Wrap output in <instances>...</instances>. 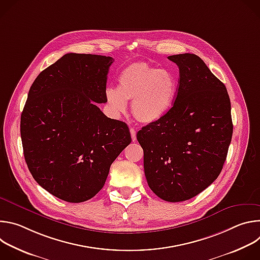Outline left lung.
<instances>
[{"label": "left lung", "mask_w": 260, "mask_h": 260, "mask_svg": "<svg viewBox=\"0 0 260 260\" xmlns=\"http://www.w3.org/2000/svg\"><path fill=\"white\" fill-rule=\"evenodd\" d=\"M111 56L67 53L31 84L20 118L27 168L41 187L69 202L92 199L132 142L126 123L108 118Z\"/></svg>", "instance_id": "1"}]
</instances>
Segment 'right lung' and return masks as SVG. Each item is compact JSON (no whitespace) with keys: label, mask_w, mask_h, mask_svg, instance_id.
Returning a JSON list of instances; mask_svg holds the SVG:
<instances>
[{"label":"right lung","mask_w":260,"mask_h":260,"mask_svg":"<svg viewBox=\"0 0 260 260\" xmlns=\"http://www.w3.org/2000/svg\"><path fill=\"white\" fill-rule=\"evenodd\" d=\"M179 68L173 107L142 127L137 140L144 151L150 189L167 202H183L217 179L233 137L231 100L204 60L184 53L168 57Z\"/></svg>","instance_id":"right-lung-1"}]
</instances>
